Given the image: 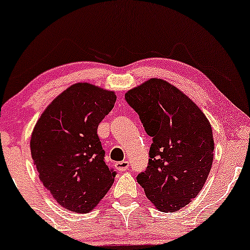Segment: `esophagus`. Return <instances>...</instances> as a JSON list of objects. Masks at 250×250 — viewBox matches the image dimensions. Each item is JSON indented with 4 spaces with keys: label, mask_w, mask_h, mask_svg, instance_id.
<instances>
[{
    "label": "esophagus",
    "mask_w": 250,
    "mask_h": 250,
    "mask_svg": "<svg viewBox=\"0 0 250 250\" xmlns=\"http://www.w3.org/2000/svg\"><path fill=\"white\" fill-rule=\"evenodd\" d=\"M115 168L119 171H125L129 168V162L125 161V160H123V161H121V162H116Z\"/></svg>",
    "instance_id": "esophagus-1"
}]
</instances>
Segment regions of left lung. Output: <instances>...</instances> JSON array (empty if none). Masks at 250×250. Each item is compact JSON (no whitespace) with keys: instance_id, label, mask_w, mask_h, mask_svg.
<instances>
[{"instance_id":"1","label":"left lung","mask_w":250,"mask_h":250,"mask_svg":"<svg viewBox=\"0 0 250 250\" xmlns=\"http://www.w3.org/2000/svg\"><path fill=\"white\" fill-rule=\"evenodd\" d=\"M125 96L153 139L148 167L137 182L160 211L180 210L197 196L210 173V122L186 94L162 79L148 80Z\"/></svg>"}]
</instances>
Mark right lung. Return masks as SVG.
Masks as SVG:
<instances>
[{
	"mask_svg": "<svg viewBox=\"0 0 250 250\" xmlns=\"http://www.w3.org/2000/svg\"><path fill=\"white\" fill-rule=\"evenodd\" d=\"M114 91L79 82L62 91L34 127L30 151L40 181L60 206L93 210L114 183L104 162L99 123L114 108Z\"/></svg>",
	"mask_w": 250,
	"mask_h": 250,
	"instance_id": "add662e5",
	"label": "right lung"
}]
</instances>
